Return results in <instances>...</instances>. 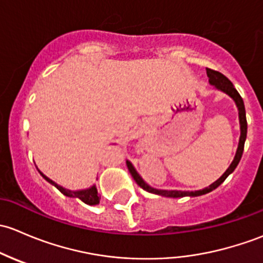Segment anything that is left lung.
<instances>
[{
    "instance_id": "8db88e82",
    "label": "left lung",
    "mask_w": 263,
    "mask_h": 263,
    "mask_svg": "<svg viewBox=\"0 0 263 263\" xmlns=\"http://www.w3.org/2000/svg\"><path fill=\"white\" fill-rule=\"evenodd\" d=\"M206 74L209 77V83L216 90L224 92V93L228 95L229 97L235 102V106L238 107V116H239V125H240V137H239V143H238V148L237 152H235V156L233 162L231 163V166L227 168V171L215 181L213 182L212 185H209L208 187L202 189V190H196V191H180V190H158V189H154L152 186L148 185L142 177H140L139 173L137 172V170L134 168V166L130 163L129 161H126V166H128L129 172L134 178L135 182L143 189V190L151 192V194H156V195H161V196H166V197H183V196H200V195H205L208 192L215 190L218 186H220L221 183L224 182L227 177H228L231 173L234 171L235 167L238 166L239 163L240 158H242V154H243V149H245V142H246V138H247V119H246V109H245V102H243V99L240 97V95L238 93V91L235 90L234 86L228 78L226 77L224 74H221L220 72H216L213 71V69L206 68Z\"/></svg>"
}]
</instances>
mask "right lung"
I'll return each mask as SVG.
<instances>
[{
	"instance_id": "1",
	"label": "right lung",
	"mask_w": 263,
	"mask_h": 263,
	"mask_svg": "<svg viewBox=\"0 0 263 263\" xmlns=\"http://www.w3.org/2000/svg\"><path fill=\"white\" fill-rule=\"evenodd\" d=\"M37 171H39V170H37ZM39 173L43 176V178H44L45 181H48V182L51 183V185L55 186V187L58 189V190L61 191L62 194L66 195V196L80 199L81 201H83L85 204H87V205H97L100 202V196H99V194H97V189H96V186H95V185H92L91 187H88V189H85V190L72 191V190H68V189L62 187L61 185H58V183L54 182L53 180L48 178L47 176L44 175V173H42L40 171H39Z\"/></svg>"
}]
</instances>
